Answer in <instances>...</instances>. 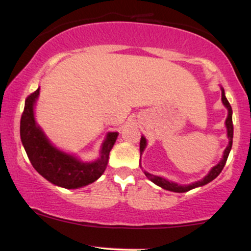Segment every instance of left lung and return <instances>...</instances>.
Listing matches in <instances>:
<instances>
[{"mask_svg": "<svg viewBox=\"0 0 251 251\" xmlns=\"http://www.w3.org/2000/svg\"><path fill=\"white\" fill-rule=\"evenodd\" d=\"M222 101H223V103H224V106L226 107L227 111H228L226 121H225V125H226V128H227L228 145L226 147V149H225L224 156H223L222 161H220L216 167L212 168L211 172L208 173V174L206 175L205 177L202 178V180L198 181V182H194L192 184H187V186H180V184H177L175 182H170V181H168L163 177H159V176H155L152 174H149V173H147V172H144L145 176H147L149 180L152 181V182L157 184V186H159V187H162V188L167 189V191H172V192H176V193H184V192L191 191V189L195 188V187H200V186H203V184L211 182L212 180H214V178H216L217 176H218L220 173H222L223 168H224L225 163H226V161H227V157H228V153H230L231 147H232V138H233L232 108H231V106H230V103H228L227 99L225 98V93H224V89H223V88H222ZM145 147H147V140H145L144 137H142V138H140V153H142V151H144Z\"/></svg>", "mask_w": 251, "mask_h": 251, "instance_id": "1", "label": "left lung"}]
</instances>
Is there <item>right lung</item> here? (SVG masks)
Listing matches in <instances>:
<instances>
[{
    "label": "right lung",
    "mask_w": 251,
    "mask_h": 251,
    "mask_svg": "<svg viewBox=\"0 0 251 251\" xmlns=\"http://www.w3.org/2000/svg\"><path fill=\"white\" fill-rule=\"evenodd\" d=\"M39 95V88L27 96L20 121L21 142L33 168L51 183L73 189L94 182L103 174L109 152L117 140L118 132H109L101 149L100 158L84 163L56 149L37 126L33 106Z\"/></svg>",
    "instance_id": "obj_1"
}]
</instances>
